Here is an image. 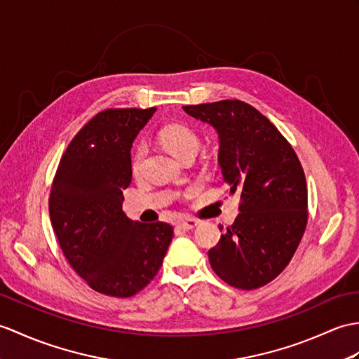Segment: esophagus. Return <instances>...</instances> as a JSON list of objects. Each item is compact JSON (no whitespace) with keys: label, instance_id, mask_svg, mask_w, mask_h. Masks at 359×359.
Listing matches in <instances>:
<instances>
[{"label":"esophagus","instance_id":"34e87169","mask_svg":"<svg viewBox=\"0 0 359 359\" xmlns=\"http://www.w3.org/2000/svg\"><path fill=\"white\" fill-rule=\"evenodd\" d=\"M196 226H197V220H194V219H183L177 223V228L183 229V231H189Z\"/></svg>","mask_w":359,"mask_h":359}]
</instances>
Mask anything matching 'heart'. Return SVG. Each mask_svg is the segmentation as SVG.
I'll return each instance as SVG.
<instances>
[{
    "instance_id": "1",
    "label": "heart",
    "mask_w": 359,
    "mask_h": 359,
    "mask_svg": "<svg viewBox=\"0 0 359 359\" xmlns=\"http://www.w3.org/2000/svg\"><path fill=\"white\" fill-rule=\"evenodd\" d=\"M157 137H159L161 144L168 149V151L176 156L177 159H183V157H187L189 154H194L197 153V149L200 147V137L197 136V133L189 128L188 125L185 123H168L165 125L157 133ZM148 153V148L144 144V142H140L135 147L131 153V170L133 172H139L142 165H144V161L147 157Z\"/></svg>"
}]
</instances>
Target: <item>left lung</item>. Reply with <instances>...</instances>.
I'll return each instance as SVG.
<instances>
[{
  "label": "left lung",
  "instance_id": "8db88e82",
  "mask_svg": "<svg viewBox=\"0 0 359 359\" xmlns=\"http://www.w3.org/2000/svg\"><path fill=\"white\" fill-rule=\"evenodd\" d=\"M212 125L219 163L240 214L208 257L212 271L237 289L268 285L297 251L307 224V185L292 145L260 111L238 99L185 105ZM223 229V228H220Z\"/></svg>",
  "mask_w": 359,
  "mask_h": 359
}]
</instances>
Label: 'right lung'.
Listing matches in <instances>:
<instances>
[{
    "label": "right lung",
    "mask_w": 359,
    "mask_h": 359,
    "mask_svg": "<svg viewBox=\"0 0 359 359\" xmlns=\"http://www.w3.org/2000/svg\"><path fill=\"white\" fill-rule=\"evenodd\" d=\"M156 108H108L72 139L50 189L60 246L96 292L128 298L159 272L172 240L168 223H140L122 211L131 182V144Z\"/></svg>",
    "instance_id": "add662e5"
}]
</instances>
